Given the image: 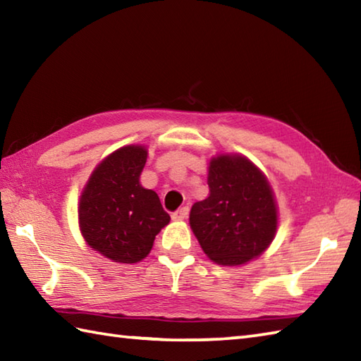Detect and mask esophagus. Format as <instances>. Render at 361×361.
Segmentation results:
<instances>
[{
  "mask_svg": "<svg viewBox=\"0 0 361 361\" xmlns=\"http://www.w3.org/2000/svg\"><path fill=\"white\" fill-rule=\"evenodd\" d=\"M188 214H189V208H188V206H183V208L176 209V211L172 214V219H173V220H185V219L188 217Z\"/></svg>",
  "mask_w": 361,
  "mask_h": 361,
  "instance_id": "esophagus-1",
  "label": "esophagus"
}]
</instances>
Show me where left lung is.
Returning a JSON list of instances; mask_svg holds the SVG:
<instances>
[{
  "label": "left lung",
  "instance_id": "1",
  "mask_svg": "<svg viewBox=\"0 0 361 361\" xmlns=\"http://www.w3.org/2000/svg\"><path fill=\"white\" fill-rule=\"evenodd\" d=\"M209 197L194 203L190 228L203 251L221 265H242L271 243L278 211L273 190L250 159L221 155L209 164Z\"/></svg>",
  "mask_w": 361,
  "mask_h": 361
}]
</instances>
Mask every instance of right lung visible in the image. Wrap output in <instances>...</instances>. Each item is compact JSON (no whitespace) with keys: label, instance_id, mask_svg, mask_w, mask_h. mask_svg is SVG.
I'll return each instance as SVG.
<instances>
[{"label":"right lung","instance_id":"right-lung-1","mask_svg":"<svg viewBox=\"0 0 361 361\" xmlns=\"http://www.w3.org/2000/svg\"><path fill=\"white\" fill-rule=\"evenodd\" d=\"M145 159L147 150L141 145L111 153L91 173L80 197L83 239L114 262H140L171 220L157 192L140 185Z\"/></svg>","mask_w":361,"mask_h":361}]
</instances>
